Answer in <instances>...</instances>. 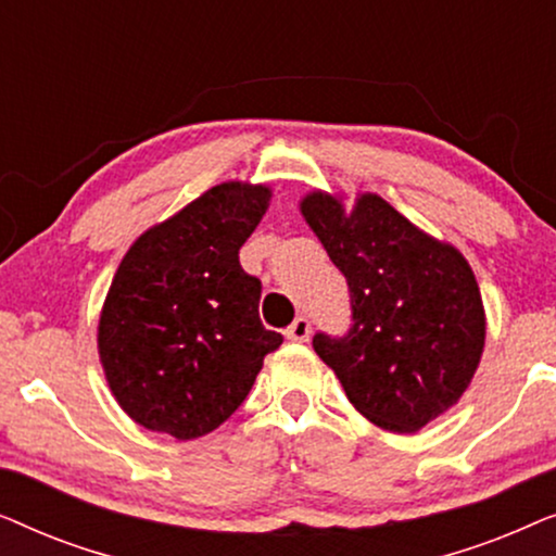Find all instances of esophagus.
<instances>
[{"label": "esophagus", "instance_id": "1", "mask_svg": "<svg viewBox=\"0 0 556 556\" xmlns=\"http://www.w3.org/2000/svg\"><path fill=\"white\" fill-rule=\"evenodd\" d=\"M308 333H311V321H308L306 316H299L286 329V337L291 339V341H308Z\"/></svg>", "mask_w": 556, "mask_h": 556}]
</instances>
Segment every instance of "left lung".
Returning <instances> with one entry per match:
<instances>
[{"mask_svg":"<svg viewBox=\"0 0 556 556\" xmlns=\"http://www.w3.org/2000/svg\"><path fill=\"white\" fill-rule=\"evenodd\" d=\"M301 212L344 273L352 326L318 331L314 349L369 422L415 432L460 400L485 341L481 291L466 257L402 217L379 194L311 192Z\"/></svg>","mask_w":556,"mask_h":556,"instance_id":"8db88e82","label":"left lung"}]
</instances>
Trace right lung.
I'll return each instance as SVG.
<instances>
[{
    "label": "right lung",
    "instance_id": "right-lung-1",
    "mask_svg": "<svg viewBox=\"0 0 556 556\" xmlns=\"http://www.w3.org/2000/svg\"><path fill=\"white\" fill-rule=\"evenodd\" d=\"M270 204L265 185L225 181L128 248L98 321L113 397L141 428L177 440L219 428L283 344L257 314L261 280L240 248Z\"/></svg>",
    "mask_w": 556,
    "mask_h": 556
}]
</instances>
